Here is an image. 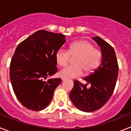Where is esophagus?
Returning a JSON list of instances; mask_svg holds the SVG:
<instances>
[{
  "label": "esophagus",
  "instance_id": "1",
  "mask_svg": "<svg viewBox=\"0 0 131 131\" xmlns=\"http://www.w3.org/2000/svg\"><path fill=\"white\" fill-rule=\"evenodd\" d=\"M62 81H66V78H62Z\"/></svg>",
  "mask_w": 131,
  "mask_h": 131
}]
</instances>
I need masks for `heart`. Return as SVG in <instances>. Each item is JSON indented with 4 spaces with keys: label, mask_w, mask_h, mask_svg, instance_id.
<instances>
[{
    "label": "heart",
    "mask_w": 131,
    "mask_h": 131,
    "mask_svg": "<svg viewBox=\"0 0 131 131\" xmlns=\"http://www.w3.org/2000/svg\"><path fill=\"white\" fill-rule=\"evenodd\" d=\"M70 57L75 58L73 60L75 66L67 67L59 72V75L63 78H76L83 73V71L85 74L93 72L100 64L102 54L99 50L94 48L91 42L81 40L71 43L68 51L58 50L56 53V62L60 67H65Z\"/></svg>",
    "instance_id": "b5f03b06"
}]
</instances>
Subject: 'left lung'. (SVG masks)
Masks as SVG:
<instances>
[{"label":"left lung","mask_w":131,"mask_h":131,"mask_svg":"<svg viewBox=\"0 0 131 131\" xmlns=\"http://www.w3.org/2000/svg\"><path fill=\"white\" fill-rule=\"evenodd\" d=\"M92 39L101 49L102 58L100 66L83 79L86 84L74 81L73 88L69 93L74 106L84 112H94L106 104L114 91L119 71L113 47L99 37ZM88 84H91L89 88L87 87Z\"/></svg>","instance_id":"1"}]
</instances>
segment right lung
<instances>
[{
  "mask_svg": "<svg viewBox=\"0 0 131 131\" xmlns=\"http://www.w3.org/2000/svg\"><path fill=\"white\" fill-rule=\"evenodd\" d=\"M63 34L39 30L18 45L10 66L14 92L26 108L40 111L48 106L61 78L50 79L58 71L55 56L66 42Z\"/></svg>",
  "mask_w": 131,
  "mask_h": 131,
  "instance_id": "right-lung-1",
  "label": "right lung"
}]
</instances>
